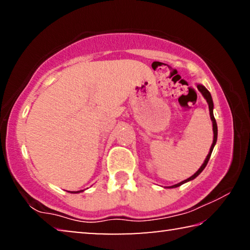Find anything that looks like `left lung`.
I'll return each mask as SVG.
<instances>
[{
	"instance_id": "obj_1",
	"label": "left lung",
	"mask_w": 250,
	"mask_h": 250,
	"mask_svg": "<svg viewBox=\"0 0 250 250\" xmlns=\"http://www.w3.org/2000/svg\"><path fill=\"white\" fill-rule=\"evenodd\" d=\"M197 89L201 91V94L203 95V97H204V98H205V99H206V101H207V104H208L210 120H211V124H213V133H214L213 143H211V146H210V149H209L208 154H207L206 159H205V161H204V163L202 164L201 167L198 168V170H197L195 173H194V174H193L191 177H188V179H186V180H184V181H182V182H180V183H177V184H175V185L168 186V188H179V186H181L182 184L186 183V182L192 181V180L195 179V177H197L198 175H200L201 173H202V171L204 170L205 167L207 166V163H208V160H209V158H210V154H211V152H213L214 146H215V145H216V141H217V124H216V120H215V118H214V113H213V110H214V104H213V99H211L210 92H209L208 90H207L206 88H205L204 86H203V84H201V83H197Z\"/></svg>"
}]
</instances>
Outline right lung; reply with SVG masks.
Here are the masks:
<instances>
[{"label":"right lung","instance_id":"1","mask_svg":"<svg viewBox=\"0 0 250 250\" xmlns=\"http://www.w3.org/2000/svg\"><path fill=\"white\" fill-rule=\"evenodd\" d=\"M80 192H83V191H77V192H69V193H73V194H76V193H80Z\"/></svg>","mask_w":250,"mask_h":250}]
</instances>
